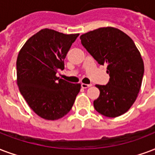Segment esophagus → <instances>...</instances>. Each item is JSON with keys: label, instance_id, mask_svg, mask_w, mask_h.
Wrapping results in <instances>:
<instances>
[{"label": "esophagus", "instance_id": "obj_1", "mask_svg": "<svg viewBox=\"0 0 155 155\" xmlns=\"http://www.w3.org/2000/svg\"><path fill=\"white\" fill-rule=\"evenodd\" d=\"M92 86V84H81V87H82L83 88H89V87H91Z\"/></svg>", "mask_w": 155, "mask_h": 155}]
</instances>
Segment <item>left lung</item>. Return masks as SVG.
<instances>
[{
  "instance_id": "8db88e82",
  "label": "left lung",
  "mask_w": 155,
  "mask_h": 155,
  "mask_svg": "<svg viewBox=\"0 0 155 155\" xmlns=\"http://www.w3.org/2000/svg\"><path fill=\"white\" fill-rule=\"evenodd\" d=\"M83 46L99 64H107L110 81L96 87L100 95L93 101L97 111L115 118L135 102L144 75V62L132 39L112 27L100 28L80 35Z\"/></svg>"
}]
</instances>
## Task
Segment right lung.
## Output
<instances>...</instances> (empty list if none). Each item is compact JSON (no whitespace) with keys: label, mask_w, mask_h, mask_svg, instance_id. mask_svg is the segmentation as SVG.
Listing matches in <instances>:
<instances>
[{"label":"right lung","mask_w":155,"mask_h":155,"mask_svg":"<svg viewBox=\"0 0 155 155\" xmlns=\"http://www.w3.org/2000/svg\"><path fill=\"white\" fill-rule=\"evenodd\" d=\"M80 34H63L45 28L26 41L18 55L17 84L30 108L47 120H56L71 110L81 88L59 79L64 59Z\"/></svg>","instance_id":"right-lung-1"}]
</instances>
